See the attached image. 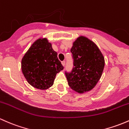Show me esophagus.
Masks as SVG:
<instances>
[{
    "label": "esophagus",
    "instance_id": "esophagus-1",
    "mask_svg": "<svg viewBox=\"0 0 129 129\" xmlns=\"http://www.w3.org/2000/svg\"><path fill=\"white\" fill-rule=\"evenodd\" d=\"M61 64H62V65H63V66H64V65H65V61H61Z\"/></svg>",
    "mask_w": 129,
    "mask_h": 129
}]
</instances>
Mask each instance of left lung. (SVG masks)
Segmentation results:
<instances>
[{
    "label": "left lung",
    "mask_w": 129,
    "mask_h": 129,
    "mask_svg": "<svg viewBox=\"0 0 129 129\" xmlns=\"http://www.w3.org/2000/svg\"><path fill=\"white\" fill-rule=\"evenodd\" d=\"M73 66L71 71H65L68 85L78 93L92 90L100 79L105 66V59L92 41L81 36L71 49Z\"/></svg>",
    "instance_id": "1"
}]
</instances>
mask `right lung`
<instances>
[{
    "mask_svg": "<svg viewBox=\"0 0 129 129\" xmlns=\"http://www.w3.org/2000/svg\"><path fill=\"white\" fill-rule=\"evenodd\" d=\"M57 53L47 39H38L21 61L22 72L32 86L45 90L53 84L56 73L63 70Z\"/></svg>",
    "mask_w": 129,
    "mask_h": 129,
    "instance_id": "1",
    "label": "right lung"
}]
</instances>
